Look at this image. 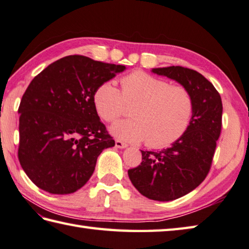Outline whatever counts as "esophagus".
<instances>
[{"mask_svg": "<svg viewBox=\"0 0 249 249\" xmlns=\"http://www.w3.org/2000/svg\"><path fill=\"white\" fill-rule=\"evenodd\" d=\"M115 145H116V148L124 149V148L127 147V143H125V142H123V141L116 139V140H115Z\"/></svg>", "mask_w": 249, "mask_h": 249, "instance_id": "obj_1", "label": "esophagus"}]
</instances>
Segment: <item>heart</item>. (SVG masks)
I'll list each match as a JSON object with an SVG mask.
<instances>
[{
  "instance_id": "b5f03b06",
  "label": "heart",
  "mask_w": 249,
  "mask_h": 249,
  "mask_svg": "<svg viewBox=\"0 0 249 249\" xmlns=\"http://www.w3.org/2000/svg\"><path fill=\"white\" fill-rule=\"evenodd\" d=\"M97 113L112 122L131 106L133 118L115 122L111 133L129 142L145 141L150 148L167 147L181 138L191 123L194 100L187 87L170 85L144 71H134L121 79V90L105 82L94 92Z\"/></svg>"
}]
</instances>
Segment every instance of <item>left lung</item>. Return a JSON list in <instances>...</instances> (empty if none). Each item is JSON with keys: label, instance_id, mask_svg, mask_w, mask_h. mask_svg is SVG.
<instances>
[{"label": "left lung", "instance_id": "left-lung-1", "mask_svg": "<svg viewBox=\"0 0 249 249\" xmlns=\"http://www.w3.org/2000/svg\"><path fill=\"white\" fill-rule=\"evenodd\" d=\"M152 72L187 87L194 100L191 123L182 137L162 151H141L142 162L128 169L131 183L143 196L168 202L191 192L208 175L221 133L222 101L212 83L197 71L172 66Z\"/></svg>", "mask_w": 249, "mask_h": 249}]
</instances>
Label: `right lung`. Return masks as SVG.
I'll list each match as a JSON object with an SVG mask.
<instances>
[{
	"mask_svg": "<svg viewBox=\"0 0 249 249\" xmlns=\"http://www.w3.org/2000/svg\"><path fill=\"white\" fill-rule=\"evenodd\" d=\"M125 66L71 55L34 77L18 108V159L36 187L70 194L89 181L113 138L100 121L94 92Z\"/></svg>",
	"mask_w": 249,
	"mask_h": 249,
	"instance_id": "right-lung-1",
	"label": "right lung"
}]
</instances>
